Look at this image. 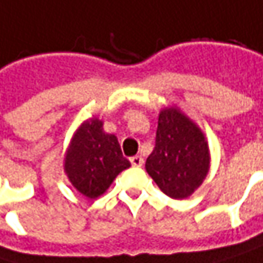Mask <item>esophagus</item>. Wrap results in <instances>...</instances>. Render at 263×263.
<instances>
[{
  "label": "esophagus",
  "instance_id": "1",
  "mask_svg": "<svg viewBox=\"0 0 263 263\" xmlns=\"http://www.w3.org/2000/svg\"><path fill=\"white\" fill-rule=\"evenodd\" d=\"M129 161H131L132 167H141V165H143V162H144V161H143V158H141L140 155L132 156Z\"/></svg>",
  "mask_w": 263,
  "mask_h": 263
}]
</instances>
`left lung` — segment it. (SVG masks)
Instances as JSON below:
<instances>
[{
	"label": "left lung",
	"mask_w": 263,
	"mask_h": 263,
	"mask_svg": "<svg viewBox=\"0 0 263 263\" xmlns=\"http://www.w3.org/2000/svg\"><path fill=\"white\" fill-rule=\"evenodd\" d=\"M211 168L209 144L199 125L179 107H164L158 116L155 149L146 159V172L172 199L190 197Z\"/></svg>",
	"instance_id": "obj_1"
}]
</instances>
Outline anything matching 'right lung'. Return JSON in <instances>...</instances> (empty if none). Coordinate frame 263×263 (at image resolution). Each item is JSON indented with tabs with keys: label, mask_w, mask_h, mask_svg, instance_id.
<instances>
[{
	"label": "right lung",
	"mask_w": 263,
	"mask_h": 263,
	"mask_svg": "<svg viewBox=\"0 0 263 263\" xmlns=\"http://www.w3.org/2000/svg\"><path fill=\"white\" fill-rule=\"evenodd\" d=\"M72 186L87 199L102 196L119 173L131 167L114 134L104 131L96 116L84 120L73 132L63 161Z\"/></svg>",
	"instance_id": "right-lung-1"
}]
</instances>
